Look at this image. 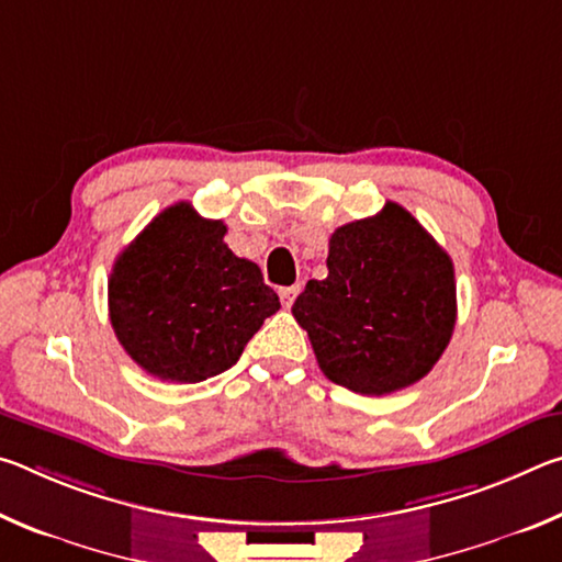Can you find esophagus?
<instances>
[{
    "label": "esophagus",
    "instance_id": "1",
    "mask_svg": "<svg viewBox=\"0 0 562 562\" xmlns=\"http://www.w3.org/2000/svg\"><path fill=\"white\" fill-rule=\"evenodd\" d=\"M297 294H300V284H292V288H282L280 300H282L284 307H292V302H294V297H297Z\"/></svg>",
    "mask_w": 562,
    "mask_h": 562
}]
</instances>
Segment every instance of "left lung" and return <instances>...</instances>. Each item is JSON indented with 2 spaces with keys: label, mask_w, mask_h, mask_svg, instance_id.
Here are the masks:
<instances>
[{
  "label": "left lung",
  "mask_w": 562,
  "mask_h": 562,
  "mask_svg": "<svg viewBox=\"0 0 562 562\" xmlns=\"http://www.w3.org/2000/svg\"><path fill=\"white\" fill-rule=\"evenodd\" d=\"M327 270L292 304L325 376L382 396L429 374L453 335L456 282L422 223L389 201L331 233Z\"/></svg>",
  "instance_id": "1"
}]
</instances>
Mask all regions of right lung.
Instances as JSON below:
<instances>
[{"label": "right lung", "instance_id": "add662e5", "mask_svg": "<svg viewBox=\"0 0 562 562\" xmlns=\"http://www.w3.org/2000/svg\"><path fill=\"white\" fill-rule=\"evenodd\" d=\"M223 221L190 203L158 213L113 262L109 317L121 347L164 382L231 369L280 297L255 262L225 245Z\"/></svg>", "mask_w": 562, "mask_h": 562}]
</instances>
